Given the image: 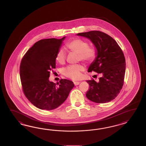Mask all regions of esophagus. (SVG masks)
<instances>
[{
    "label": "esophagus",
    "mask_w": 146,
    "mask_h": 146,
    "mask_svg": "<svg viewBox=\"0 0 146 146\" xmlns=\"http://www.w3.org/2000/svg\"><path fill=\"white\" fill-rule=\"evenodd\" d=\"M80 82H78V81H76V82H74V84L75 86H78V85H79L80 84Z\"/></svg>",
    "instance_id": "34e87169"
}]
</instances>
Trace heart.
<instances>
[{
    "label": "heart",
    "instance_id": "b5f03b06",
    "mask_svg": "<svg viewBox=\"0 0 146 146\" xmlns=\"http://www.w3.org/2000/svg\"><path fill=\"white\" fill-rule=\"evenodd\" d=\"M67 49L72 53L78 55V59L81 61L90 62L93 61L97 56L96 50L94 47L89 46L88 43L80 38H74L66 44ZM66 53L64 49H60L56 55L55 59L59 64L65 63ZM84 67L80 65H70L64 68L63 74L71 79L78 80L81 78V72L84 71Z\"/></svg>",
    "mask_w": 146,
    "mask_h": 146
}]
</instances>
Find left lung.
<instances>
[{
	"label": "left lung",
	"mask_w": 146,
	"mask_h": 146,
	"mask_svg": "<svg viewBox=\"0 0 146 146\" xmlns=\"http://www.w3.org/2000/svg\"><path fill=\"white\" fill-rule=\"evenodd\" d=\"M90 40L95 46L97 56L89 67L88 72L100 74L98 81L87 80L89 89L86 97L97 103H105L114 100L119 94L124 84L126 62L124 53L110 36L102 31L78 33Z\"/></svg>",
	"instance_id": "left-lung-1"
}]
</instances>
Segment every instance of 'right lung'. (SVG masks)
<instances>
[{"mask_svg": "<svg viewBox=\"0 0 146 146\" xmlns=\"http://www.w3.org/2000/svg\"><path fill=\"white\" fill-rule=\"evenodd\" d=\"M65 36L36 42L22 58L20 76L23 92L37 108L51 110L60 106L74 87L72 81L61 79L56 84L49 81L50 71L56 68V55Z\"/></svg>", "mask_w": 146, "mask_h": 146, "instance_id": "add662e5", "label": "right lung"}]
</instances>
